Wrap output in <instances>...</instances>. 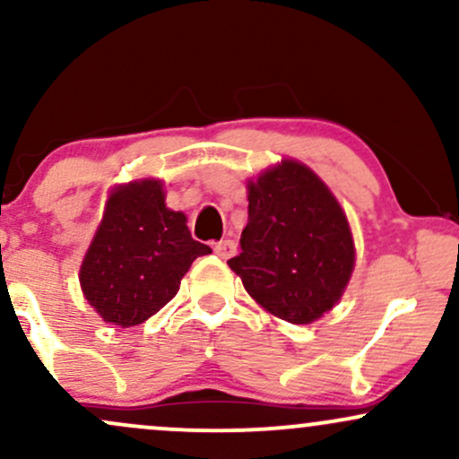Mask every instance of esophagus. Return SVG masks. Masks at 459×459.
Returning a JSON list of instances; mask_svg holds the SVG:
<instances>
[{
	"mask_svg": "<svg viewBox=\"0 0 459 459\" xmlns=\"http://www.w3.org/2000/svg\"><path fill=\"white\" fill-rule=\"evenodd\" d=\"M213 250H215V255L220 256V259L226 261V259H230V256H233L237 252V244L233 239H222V241H218V244H215Z\"/></svg>",
	"mask_w": 459,
	"mask_h": 459,
	"instance_id": "esophagus-1",
	"label": "esophagus"
}]
</instances>
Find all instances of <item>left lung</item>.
Instances as JSON below:
<instances>
[{
	"instance_id": "left-lung-1",
	"label": "left lung",
	"mask_w": 459,
	"mask_h": 459,
	"mask_svg": "<svg viewBox=\"0 0 459 459\" xmlns=\"http://www.w3.org/2000/svg\"><path fill=\"white\" fill-rule=\"evenodd\" d=\"M239 246L230 270L263 308L289 324H313L328 313L354 272L343 209L310 168L293 160L247 181Z\"/></svg>"
}]
</instances>
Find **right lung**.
<instances>
[{"label": "right lung", "instance_id": "1", "mask_svg": "<svg viewBox=\"0 0 459 459\" xmlns=\"http://www.w3.org/2000/svg\"><path fill=\"white\" fill-rule=\"evenodd\" d=\"M186 222L166 207L161 181L114 189L79 270L83 296L103 321L131 328L177 296L194 259L212 252Z\"/></svg>", "mask_w": 459, "mask_h": 459}]
</instances>
